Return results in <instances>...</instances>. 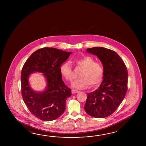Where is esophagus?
<instances>
[{
  "label": "esophagus",
  "mask_w": 146,
  "mask_h": 146,
  "mask_svg": "<svg viewBox=\"0 0 146 146\" xmlns=\"http://www.w3.org/2000/svg\"><path fill=\"white\" fill-rule=\"evenodd\" d=\"M79 92V91H77V90H72V94H75V93H78Z\"/></svg>",
  "instance_id": "34e87169"
}]
</instances>
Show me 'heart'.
Segmentation results:
<instances>
[{
    "instance_id": "b5f03b06",
    "label": "heart",
    "mask_w": 146,
    "mask_h": 146,
    "mask_svg": "<svg viewBox=\"0 0 146 146\" xmlns=\"http://www.w3.org/2000/svg\"><path fill=\"white\" fill-rule=\"evenodd\" d=\"M78 67L82 69L79 78L80 79L72 83V88L76 90H82L99 85L102 80L104 70L102 65L95 62V60L90 56H84L73 61ZM60 74L66 80L72 81L73 79L72 66L68 62L63 63L60 67Z\"/></svg>"
}]
</instances>
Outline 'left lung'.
I'll list each match as a JSON object with an SVG mask.
<instances>
[{"mask_svg":"<svg viewBox=\"0 0 146 146\" xmlns=\"http://www.w3.org/2000/svg\"><path fill=\"white\" fill-rule=\"evenodd\" d=\"M102 63L103 80L100 87L88 93L84 110L88 115L104 118L111 115L122 102L127 90L128 72L117 53L101 47L87 48Z\"/></svg>","mask_w":146,"mask_h":146,"instance_id":"1","label":"left lung"}]
</instances>
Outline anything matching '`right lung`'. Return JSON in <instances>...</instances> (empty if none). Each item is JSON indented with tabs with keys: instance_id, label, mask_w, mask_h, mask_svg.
Instances as JSON below:
<instances>
[{
	"instance_id": "obj_1",
	"label": "right lung",
	"mask_w": 146,
	"mask_h": 146,
	"mask_svg": "<svg viewBox=\"0 0 146 146\" xmlns=\"http://www.w3.org/2000/svg\"><path fill=\"white\" fill-rule=\"evenodd\" d=\"M72 53L44 47L32 53L23 66L22 98L31 113L42 121L55 120L65 111L66 100L72 91L62 80L60 67ZM34 72L43 73L46 80L47 86L42 92L32 90L29 84V76Z\"/></svg>"
}]
</instances>
